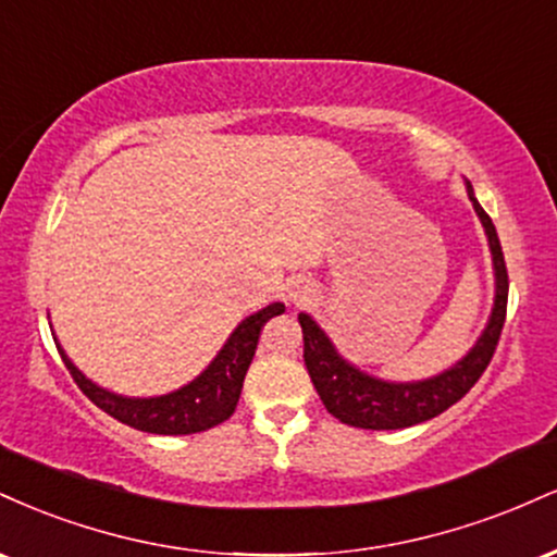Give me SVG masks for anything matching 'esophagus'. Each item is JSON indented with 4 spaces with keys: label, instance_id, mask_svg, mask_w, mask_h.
Segmentation results:
<instances>
[{
    "label": "esophagus",
    "instance_id": "esophagus-1",
    "mask_svg": "<svg viewBox=\"0 0 557 557\" xmlns=\"http://www.w3.org/2000/svg\"><path fill=\"white\" fill-rule=\"evenodd\" d=\"M309 296H311V285L309 283H304V280H300L298 285H293V290H290L293 304H300V300H306Z\"/></svg>",
    "mask_w": 557,
    "mask_h": 557
}]
</instances>
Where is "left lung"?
<instances>
[{"instance_id":"1","label":"left lung","mask_w":557,"mask_h":557,"mask_svg":"<svg viewBox=\"0 0 557 557\" xmlns=\"http://www.w3.org/2000/svg\"><path fill=\"white\" fill-rule=\"evenodd\" d=\"M466 196L482 222L487 246L492 253V274H495V298L492 311L482 335L471 345L469 354L458 359L453 367L443 369L440 374L426 380L393 382L374 376L350 363L330 335L317 324L314 317L300 311L298 322L304 330V361L314 382L319 398L324 408L343 424L359 426V430H403V426L421 424V421L440 417L453 403H458L476 385L484 369L495 354V345L500 341L505 306H508V270H505L500 238L492 225L490 214L476 201L474 188L466 181Z\"/></svg>"}]
</instances>
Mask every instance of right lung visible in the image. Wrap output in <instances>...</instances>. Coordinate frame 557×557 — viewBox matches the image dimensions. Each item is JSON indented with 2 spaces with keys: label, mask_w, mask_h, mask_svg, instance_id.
Instances as JSON below:
<instances>
[{
  "label": "right lung",
  "mask_w": 557,
  "mask_h": 557,
  "mask_svg": "<svg viewBox=\"0 0 557 557\" xmlns=\"http://www.w3.org/2000/svg\"><path fill=\"white\" fill-rule=\"evenodd\" d=\"M283 311L285 304L274 300V304L259 309L257 314L246 317L238 327L230 332L225 345L216 350V356L201 374L194 376L188 385L164 395H151V398H131V395H120L96 385L75 367L57 337L54 343L73 380L78 382L88 400L96 403L101 411L133 426V430L149 434H194L212 430V426L233 417L240 398L243 380H246L248 367H251L253 354H257L261 327L272 317L283 314Z\"/></svg>",
  "instance_id": "1"
}]
</instances>
